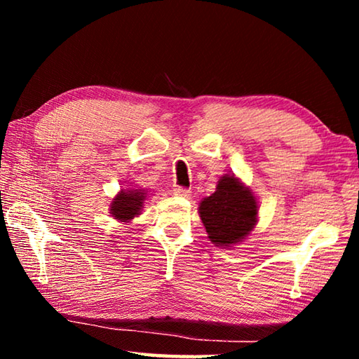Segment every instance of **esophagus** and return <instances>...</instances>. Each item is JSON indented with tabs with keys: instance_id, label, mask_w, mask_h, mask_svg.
Wrapping results in <instances>:
<instances>
[{
	"instance_id": "34e87169",
	"label": "esophagus",
	"mask_w": 359,
	"mask_h": 359,
	"mask_svg": "<svg viewBox=\"0 0 359 359\" xmlns=\"http://www.w3.org/2000/svg\"><path fill=\"white\" fill-rule=\"evenodd\" d=\"M174 194L175 196H184V198H187V196H190V190H188V188H184V187H174Z\"/></svg>"
}]
</instances>
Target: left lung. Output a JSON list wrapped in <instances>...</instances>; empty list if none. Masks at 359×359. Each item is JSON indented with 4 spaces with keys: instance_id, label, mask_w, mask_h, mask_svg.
Segmentation results:
<instances>
[{
    "instance_id": "1",
    "label": "left lung",
    "mask_w": 359,
    "mask_h": 359,
    "mask_svg": "<svg viewBox=\"0 0 359 359\" xmlns=\"http://www.w3.org/2000/svg\"><path fill=\"white\" fill-rule=\"evenodd\" d=\"M199 217L212 244L231 247L253 231L258 222V203L250 188L233 174H224L215 193L199 203Z\"/></svg>"
}]
</instances>
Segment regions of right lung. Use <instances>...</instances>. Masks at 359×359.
<instances>
[{
  "label": "right lung",
  "mask_w": 359,
  "mask_h": 359,
  "mask_svg": "<svg viewBox=\"0 0 359 359\" xmlns=\"http://www.w3.org/2000/svg\"><path fill=\"white\" fill-rule=\"evenodd\" d=\"M144 190H135V188H128V190H121L117 196L112 199L111 203V214L115 220L128 223L133 218L141 214L144 208L145 199Z\"/></svg>",
  "instance_id": "obj_1"
}]
</instances>
